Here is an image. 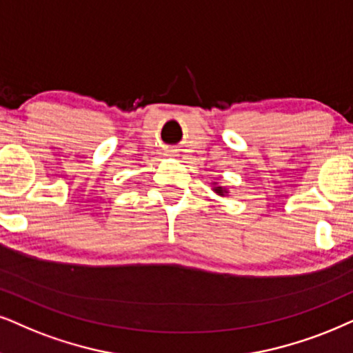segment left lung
Returning <instances> with one entry per match:
<instances>
[{
	"label": "left lung",
	"instance_id": "left-lung-1",
	"mask_svg": "<svg viewBox=\"0 0 353 353\" xmlns=\"http://www.w3.org/2000/svg\"><path fill=\"white\" fill-rule=\"evenodd\" d=\"M215 192H216V194H220V195H225L226 194V190L223 189V187H215Z\"/></svg>",
	"mask_w": 353,
	"mask_h": 353
}]
</instances>
